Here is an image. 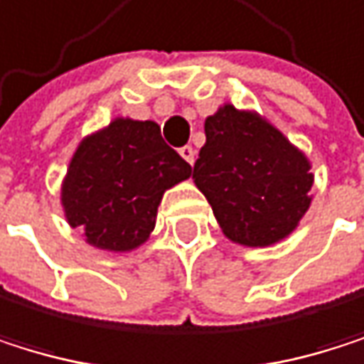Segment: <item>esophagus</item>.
<instances>
[{
  "label": "esophagus",
  "mask_w": 364,
  "mask_h": 364,
  "mask_svg": "<svg viewBox=\"0 0 364 364\" xmlns=\"http://www.w3.org/2000/svg\"><path fill=\"white\" fill-rule=\"evenodd\" d=\"M178 153H181V157H183V159H186L190 166L194 164V159H196V151H194L192 146H183V149H181Z\"/></svg>",
  "instance_id": "34e87169"
}]
</instances>
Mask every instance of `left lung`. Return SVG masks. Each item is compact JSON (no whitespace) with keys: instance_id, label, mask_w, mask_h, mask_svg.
Returning <instances> with one entry per match:
<instances>
[{"instance_id":"8db88e82","label":"left lung","mask_w":364,"mask_h":364,"mask_svg":"<svg viewBox=\"0 0 364 364\" xmlns=\"http://www.w3.org/2000/svg\"><path fill=\"white\" fill-rule=\"evenodd\" d=\"M194 183L232 244L267 248L298 228L311 207V161L255 109L222 103L205 120Z\"/></svg>"}]
</instances>
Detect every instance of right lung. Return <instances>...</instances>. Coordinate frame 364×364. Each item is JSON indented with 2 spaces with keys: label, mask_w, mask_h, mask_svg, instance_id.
Listing matches in <instances>:
<instances>
[{
  "label": "right lung",
  "mask_w": 364,
  "mask_h": 364,
  "mask_svg": "<svg viewBox=\"0 0 364 364\" xmlns=\"http://www.w3.org/2000/svg\"><path fill=\"white\" fill-rule=\"evenodd\" d=\"M192 176L155 120L116 116L77 144L60 188L66 222L88 246L132 252L155 228L166 190Z\"/></svg>",
  "instance_id": "1"
}]
</instances>
